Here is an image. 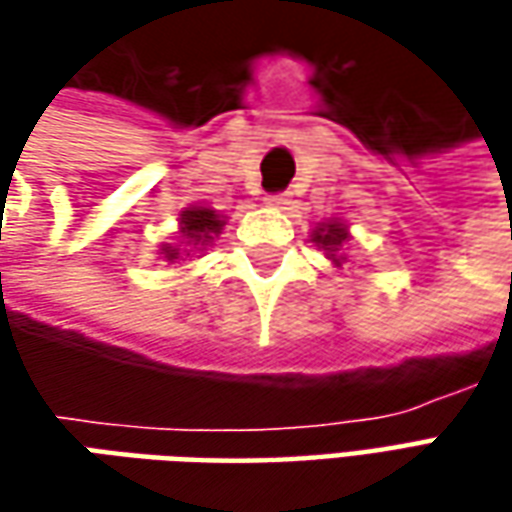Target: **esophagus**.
<instances>
[{"label":"esophagus","mask_w":512,"mask_h":512,"mask_svg":"<svg viewBox=\"0 0 512 512\" xmlns=\"http://www.w3.org/2000/svg\"><path fill=\"white\" fill-rule=\"evenodd\" d=\"M287 202H290V199H287V193H270V196H265V205L276 207V210H282Z\"/></svg>","instance_id":"esophagus-1"}]
</instances>
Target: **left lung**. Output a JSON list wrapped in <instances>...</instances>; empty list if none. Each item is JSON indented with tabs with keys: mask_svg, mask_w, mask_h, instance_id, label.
I'll return each instance as SVG.
<instances>
[{
	"mask_svg": "<svg viewBox=\"0 0 512 512\" xmlns=\"http://www.w3.org/2000/svg\"><path fill=\"white\" fill-rule=\"evenodd\" d=\"M310 242L325 250V256L330 259V265L342 267L344 262H347L344 247H347V242H350V227L344 225L342 219H327V222H319L316 230L310 233Z\"/></svg>",
	"mask_w": 512,
	"mask_h": 512,
	"instance_id": "obj_1",
	"label": "left lung"
}]
</instances>
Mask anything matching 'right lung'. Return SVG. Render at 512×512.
<instances>
[{
    "label": "right lung",
    "instance_id": "right-lung-1",
    "mask_svg": "<svg viewBox=\"0 0 512 512\" xmlns=\"http://www.w3.org/2000/svg\"><path fill=\"white\" fill-rule=\"evenodd\" d=\"M179 236L176 242L159 247V256L165 262H176V259H185L193 253H202L213 245V239L225 230L227 216H222L219 210L207 205H190L179 210Z\"/></svg>",
    "mask_w": 512,
    "mask_h": 512
}]
</instances>
